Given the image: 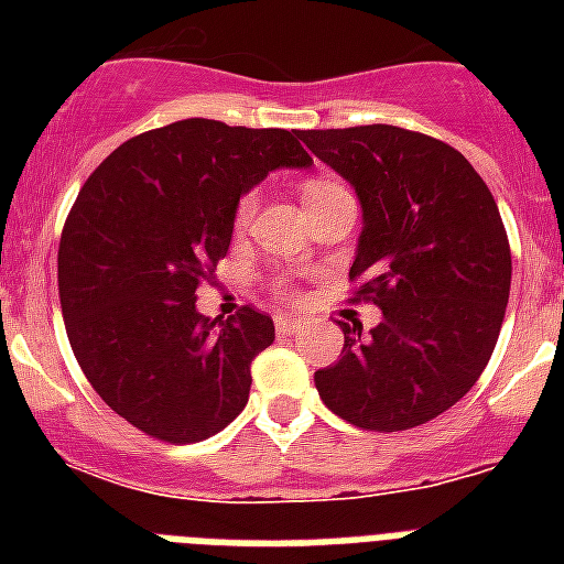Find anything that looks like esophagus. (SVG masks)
<instances>
[{
    "mask_svg": "<svg viewBox=\"0 0 564 564\" xmlns=\"http://www.w3.org/2000/svg\"><path fill=\"white\" fill-rule=\"evenodd\" d=\"M301 327H304V318L286 316V313L274 316V330H278V334H299Z\"/></svg>",
    "mask_w": 564,
    "mask_h": 564,
    "instance_id": "1",
    "label": "esophagus"
}]
</instances>
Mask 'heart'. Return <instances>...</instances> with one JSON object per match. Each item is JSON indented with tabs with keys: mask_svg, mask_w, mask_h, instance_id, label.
Listing matches in <instances>:
<instances>
[{
	"mask_svg": "<svg viewBox=\"0 0 564 564\" xmlns=\"http://www.w3.org/2000/svg\"><path fill=\"white\" fill-rule=\"evenodd\" d=\"M336 189H343V187H339V184H334V181L313 178V181H307V184H304L301 195H304V202H310V198H318V195L336 193ZM251 213H254V195H246V198L237 204V225H246V221L251 219Z\"/></svg>",
	"mask_w": 564,
	"mask_h": 564,
	"instance_id": "obj_1",
	"label": "heart"
}]
</instances>
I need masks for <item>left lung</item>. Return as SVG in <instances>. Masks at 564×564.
I'll return each instance as SVG.
<instances>
[{
	"label": "left lung",
	"mask_w": 564,
	"mask_h": 564,
	"mask_svg": "<svg viewBox=\"0 0 564 564\" xmlns=\"http://www.w3.org/2000/svg\"><path fill=\"white\" fill-rule=\"evenodd\" d=\"M362 207L351 278L383 318L343 322L339 360L316 371L330 412L362 430L427 424L463 398L498 343L512 254L498 204L463 154L394 126L299 131Z\"/></svg>",
	"instance_id": "obj_1"
}]
</instances>
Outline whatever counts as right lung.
<instances>
[{"label": "right lung", "mask_w": 564, "mask_h": 564, "mask_svg": "<svg viewBox=\"0 0 564 564\" xmlns=\"http://www.w3.org/2000/svg\"><path fill=\"white\" fill-rule=\"evenodd\" d=\"M299 131L181 119L128 140L75 198L57 248L66 336L110 410L163 442H202L237 419L272 318L195 310L228 254L239 198L274 170L313 166Z\"/></svg>", "instance_id": "right-lung-1"}]
</instances>
